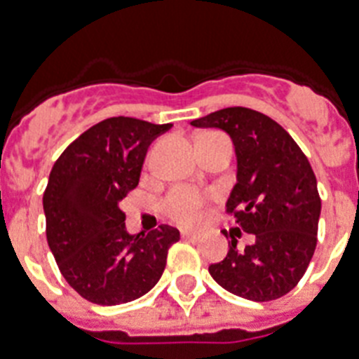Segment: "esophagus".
<instances>
[{
  "mask_svg": "<svg viewBox=\"0 0 359 359\" xmlns=\"http://www.w3.org/2000/svg\"><path fill=\"white\" fill-rule=\"evenodd\" d=\"M180 235H182V238H186V240H197L199 236H201L199 233H197V231H188V229L182 231Z\"/></svg>",
  "mask_w": 359,
  "mask_h": 359,
  "instance_id": "esophagus-1",
  "label": "esophagus"
}]
</instances>
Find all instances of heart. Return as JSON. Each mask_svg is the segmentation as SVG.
Masks as SVG:
<instances>
[{
	"label": "heart",
	"instance_id": "1",
	"mask_svg": "<svg viewBox=\"0 0 359 359\" xmlns=\"http://www.w3.org/2000/svg\"><path fill=\"white\" fill-rule=\"evenodd\" d=\"M205 203H207V197L203 196L201 191L179 186L165 196L162 208L171 219L182 225H190L201 219Z\"/></svg>",
	"mask_w": 359,
	"mask_h": 359
}]
</instances>
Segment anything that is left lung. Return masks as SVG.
<instances>
[{
	"mask_svg": "<svg viewBox=\"0 0 359 359\" xmlns=\"http://www.w3.org/2000/svg\"><path fill=\"white\" fill-rule=\"evenodd\" d=\"M191 124L231 135L236 184L227 212L255 236L244 251L231 240L224 261L208 272L240 298L278 300L298 285L317 248L320 197L311 163L281 124L255 109L225 108Z\"/></svg>",
	"mask_w": 359,
	"mask_h": 359,
	"instance_id": "8db88e82",
	"label": "left lung"
}]
</instances>
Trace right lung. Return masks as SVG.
<instances>
[{
  "mask_svg": "<svg viewBox=\"0 0 359 359\" xmlns=\"http://www.w3.org/2000/svg\"><path fill=\"white\" fill-rule=\"evenodd\" d=\"M171 124L109 117L53 163L42 197L46 238L67 283L98 306L126 304L162 278L175 227L130 235L121 201L140 182L147 149Z\"/></svg>",
  "mask_w": 359,
  "mask_h": 359,
  "instance_id": "add662e5",
  "label": "right lung"
}]
</instances>
